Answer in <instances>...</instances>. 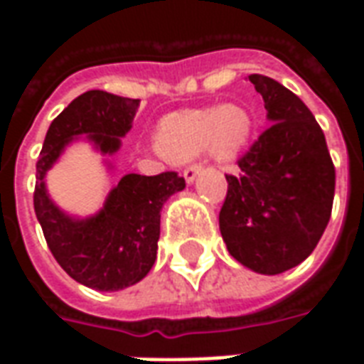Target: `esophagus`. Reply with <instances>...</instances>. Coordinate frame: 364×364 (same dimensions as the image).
Returning <instances> with one entry per match:
<instances>
[{"label":"esophagus","instance_id":"obj_1","mask_svg":"<svg viewBox=\"0 0 364 364\" xmlns=\"http://www.w3.org/2000/svg\"><path fill=\"white\" fill-rule=\"evenodd\" d=\"M200 171H203V166H200V164H195V166H189L183 171V177H185V181L191 185V183L197 179V175L200 173Z\"/></svg>","mask_w":364,"mask_h":364}]
</instances>
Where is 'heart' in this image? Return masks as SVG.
Segmentation results:
<instances>
[{"label": "heart", "mask_w": 364, "mask_h": 364, "mask_svg": "<svg viewBox=\"0 0 364 364\" xmlns=\"http://www.w3.org/2000/svg\"><path fill=\"white\" fill-rule=\"evenodd\" d=\"M253 119L240 105L171 112L159 120L158 150L171 161H189L210 151L222 161L236 159L250 142Z\"/></svg>", "instance_id": "b5f03b06"}]
</instances>
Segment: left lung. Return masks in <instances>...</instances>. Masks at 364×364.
Wrapping results in <instances>:
<instances>
[{"label":"left lung","instance_id":"obj_1","mask_svg":"<svg viewBox=\"0 0 364 364\" xmlns=\"http://www.w3.org/2000/svg\"><path fill=\"white\" fill-rule=\"evenodd\" d=\"M271 127L226 175L220 234L230 255L261 274L296 267L328 226L336 169L310 109L284 85L252 74Z\"/></svg>","mask_w":364,"mask_h":364}]
</instances>
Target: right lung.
<instances>
[{
	"label": "right lung",
	"instance_id": "right-lung-1",
	"mask_svg": "<svg viewBox=\"0 0 364 364\" xmlns=\"http://www.w3.org/2000/svg\"><path fill=\"white\" fill-rule=\"evenodd\" d=\"M140 99L87 91L75 97L44 138L36 161L35 213L54 259L74 281L101 292L140 282L158 255L159 218L166 200L185 189L175 171L159 175L127 173L112 187L103 206L91 216L62 210L46 189V173L75 140H87L101 156H112L128 134ZM107 169L112 164L105 159Z\"/></svg>",
	"mask_w": 364,
	"mask_h": 364
}]
</instances>
